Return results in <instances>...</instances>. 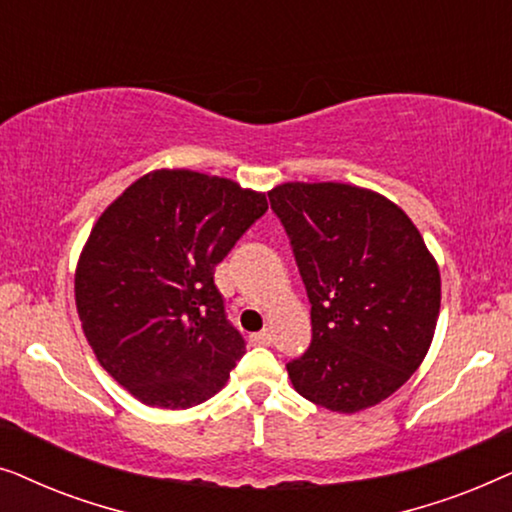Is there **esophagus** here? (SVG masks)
Instances as JSON below:
<instances>
[{
	"instance_id": "34e87169",
	"label": "esophagus",
	"mask_w": 512,
	"mask_h": 512,
	"mask_svg": "<svg viewBox=\"0 0 512 512\" xmlns=\"http://www.w3.org/2000/svg\"><path fill=\"white\" fill-rule=\"evenodd\" d=\"M272 340H275V338H272L270 328H265V331L251 335V342H256V345H272Z\"/></svg>"
}]
</instances>
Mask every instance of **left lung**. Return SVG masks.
Segmentation results:
<instances>
[{
    "label": "left lung",
    "instance_id": "left-lung-1",
    "mask_svg": "<svg viewBox=\"0 0 512 512\" xmlns=\"http://www.w3.org/2000/svg\"><path fill=\"white\" fill-rule=\"evenodd\" d=\"M312 305V342L286 363L293 389L333 412L401 389L429 352L440 272L394 202L368 188L291 181L268 193Z\"/></svg>",
    "mask_w": 512,
    "mask_h": 512
}]
</instances>
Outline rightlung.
Here are the masks:
<instances>
[{"mask_svg": "<svg viewBox=\"0 0 512 512\" xmlns=\"http://www.w3.org/2000/svg\"><path fill=\"white\" fill-rule=\"evenodd\" d=\"M268 212L263 193L191 170L144 174L104 209L76 265L100 366L151 408L212 398L244 354L214 268Z\"/></svg>", "mask_w": 512, "mask_h": 512, "instance_id": "right-lung-1", "label": "right lung"}]
</instances>
